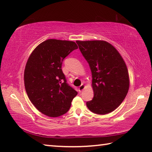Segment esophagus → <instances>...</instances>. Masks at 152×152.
I'll use <instances>...</instances> for the list:
<instances>
[{"instance_id":"esophagus-1","label":"esophagus","mask_w":152,"mask_h":152,"mask_svg":"<svg viewBox=\"0 0 152 152\" xmlns=\"http://www.w3.org/2000/svg\"><path fill=\"white\" fill-rule=\"evenodd\" d=\"M85 88V85L84 84H82L80 86L79 88H78V90H79V92H82V90H83Z\"/></svg>"}]
</instances>
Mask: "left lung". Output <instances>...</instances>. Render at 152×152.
I'll list each match as a JSON object with an SVG mask.
<instances>
[{"instance_id":"left-lung-1","label":"left lung","mask_w":152,"mask_h":152,"mask_svg":"<svg viewBox=\"0 0 152 152\" xmlns=\"http://www.w3.org/2000/svg\"><path fill=\"white\" fill-rule=\"evenodd\" d=\"M79 49L92 72L94 98L88 108L106 114L122 104L129 86L128 68L119 52L104 40H77Z\"/></svg>"}]
</instances>
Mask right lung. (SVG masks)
Instances as JSON below:
<instances>
[{
	"label": "right lung",
	"instance_id": "1",
	"mask_svg": "<svg viewBox=\"0 0 152 152\" xmlns=\"http://www.w3.org/2000/svg\"><path fill=\"white\" fill-rule=\"evenodd\" d=\"M78 46L73 41L48 39L29 56L24 70V86L38 111L49 117L66 113L78 92L67 83L62 70L64 59Z\"/></svg>",
	"mask_w": 152,
	"mask_h": 152
}]
</instances>
